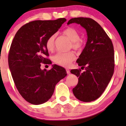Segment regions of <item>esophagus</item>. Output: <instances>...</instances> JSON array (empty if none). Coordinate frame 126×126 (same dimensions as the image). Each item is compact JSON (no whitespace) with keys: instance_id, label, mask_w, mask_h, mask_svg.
Here are the masks:
<instances>
[{"instance_id":"1","label":"esophagus","mask_w":126,"mask_h":126,"mask_svg":"<svg viewBox=\"0 0 126 126\" xmlns=\"http://www.w3.org/2000/svg\"><path fill=\"white\" fill-rule=\"evenodd\" d=\"M66 73H67V74H70V70H69V69H66Z\"/></svg>"}]
</instances>
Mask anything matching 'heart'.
Returning a JSON list of instances; mask_svg holds the SVG:
<instances>
[{
    "label": "heart",
    "instance_id": "obj_1",
    "mask_svg": "<svg viewBox=\"0 0 126 126\" xmlns=\"http://www.w3.org/2000/svg\"><path fill=\"white\" fill-rule=\"evenodd\" d=\"M63 34L67 36L72 41L73 49L80 50L82 47V43L80 41V35L75 29L69 27L63 30ZM56 35L53 34L48 37L46 41V47L48 51H52L54 49ZM76 59V56L73 52H59L53 57V60L56 64L64 67H69Z\"/></svg>",
    "mask_w": 126,
    "mask_h": 126
}]
</instances>
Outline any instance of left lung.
I'll use <instances>...</instances> for the list:
<instances>
[{
	"instance_id": "8db88e82",
	"label": "left lung",
	"mask_w": 126,
	"mask_h": 126,
	"mask_svg": "<svg viewBox=\"0 0 126 126\" xmlns=\"http://www.w3.org/2000/svg\"><path fill=\"white\" fill-rule=\"evenodd\" d=\"M80 24L87 32V44L77 60L79 66L85 69H72L70 72L79 77L73 89L79 100L90 102L100 96L107 87L114 72V50L112 42L101 26L89 18H74L67 25Z\"/></svg>"
}]
</instances>
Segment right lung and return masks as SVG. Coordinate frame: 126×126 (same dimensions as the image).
I'll use <instances>...</instances> for the list:
<instances>
[{"mask_svg":"<svg viewBox=\"0 0 126 126\" xmlns=\"http://www.w3.org/2000/svg\"><path fill=\"white\" fill-rule=\"evenodd\" d=\"M66 21L59 18L30 22L19 29L11 43L8 57L10 70L18 92L31 104L49 100L56 84L67 75L66 70L57 65L49 70L41 69V63H51L46 58V40Z\"/></svg>","mask_w":126,"mask_h":126,"instance_id":"obj_1","label":"right lung"}]
</instances>
